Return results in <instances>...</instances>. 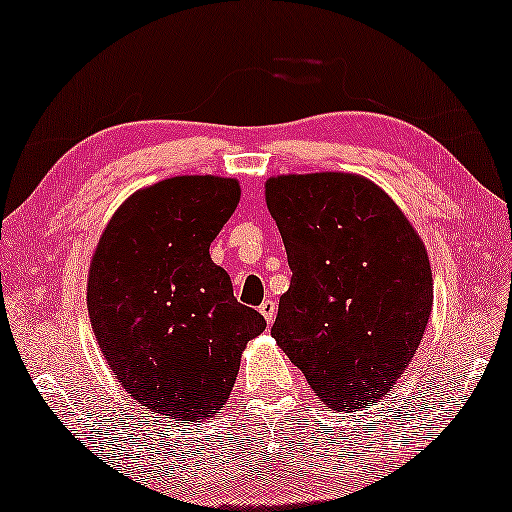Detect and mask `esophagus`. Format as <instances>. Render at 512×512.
<instances>
[{"instance_id": "1", "label": "esophagus", "mask_w": 512, "mask_h": 512, "mask_svg": "<svg viewBox=\"0 0 512 512\" xmlns=\"http://www.w3.org/2000/svg\"><path fill=\"white\" fill-rule=\"evenodd\" d=\"M259 313L264 315L268 324H273V320H275V302L273 300H264L262 306H259Z\"/></svg>"}]
</instances>
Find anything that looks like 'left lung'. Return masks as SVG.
<instances>
[{
	"label": "left lung",
	"mask_w": 512,
	"mask_h": 512,
	"mask_svg": "<svg viewBox=\"0 0 512 512\" xmlns=\"http://www.w3.org/2000/svg\"><path fill=\"white\" fill-rule=\"evenodd\" d=\"M293 277L271 329L329 410L353 412L410 365L430 320L425 244L365 176L282 174L266 181Z\"/></svg>",
	"instance_id": "obj_1"
}]
</instances>
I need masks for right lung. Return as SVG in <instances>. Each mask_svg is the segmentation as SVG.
<instances>
[{
	"mask_svg": "<svg viewBox=\"0 0 512 512\" xmlns=\"http://www.w3.org/2000/svg\"><path fill=\"white\" fill-rule=\"evenodd\" d=\"M239 197L235 179L210 174L154 183L114 212L91 259L87 309L102 356L159 418L217 414L246 342L266 329L210 259Z\"/></svg>",
	"mask_w": 512,
	"mask_h": 512,
	"instance_id": "1",
	"label": "right lung"
}]
</instances>
